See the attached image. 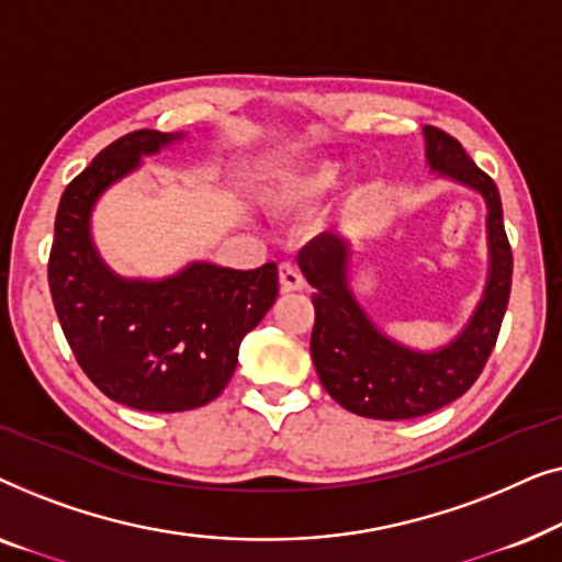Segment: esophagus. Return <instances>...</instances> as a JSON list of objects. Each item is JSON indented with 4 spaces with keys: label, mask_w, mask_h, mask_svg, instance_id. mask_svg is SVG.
<instances>
[{
    "label": "esophagus",
    "mask_w": 562,
    "mask_h": 562,
    "mask_svg": "<svg viewBox=\"0 0 562 562\" xmlns=\"http://www.w3.org/2000/svg\"><path fill=\"white\" fill-rule=\"evenodd\" d=\"M279 281H281V291H302L304 289V276L299 273V268L289 260L279 263Z\"/></svg>",
    "instance_id": "esophagus-1"
}]
</instances>
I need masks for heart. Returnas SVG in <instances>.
Masks as SVG:
<instances>
[{
	"label": "heart",
	"instance_id": "b5f03b06",
	"mask_svg": "<svg viewBox=\"0 0 562 562\" xmlns=\"http://www.w3.org/2000/svg\"><path fill=\"white\" fill-rule=\"evenodd\" d=\"M337 181H340V168L335 164H310L286 176L283 196L291 199V202H314V199L333 191Z\"/></svg>",
	"mask_w": 562,
	"mask_h": 562
}]
</instances>
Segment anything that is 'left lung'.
Returning a JSON list of instances; mask_svg holds the SVG:
<instances>
[{"label": "left lung", "instance_id": "left-lung-1", "mask_svg": "<svg viewBox=\"0 0 562 562\" xmlns=\"http://www.w3.org/2000/svg\"><path fill=\"white\" fill-rule=\"evenodd\" d=\"M425 137L429 168L481 191L488 206L486 291L468 327L448 348L417 352L373 327L348 289V245L337 235L314 237L299 252V268L317 289L312 296V360L322 386L337 404L368 419L425 417L463 396L486 366L509 304L514 258L494 179L445 130L427 125Z\"/></svg>", "mask_w": 562, "mask_h": 562}]
</instances>
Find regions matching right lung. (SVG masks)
Masks as SVG:
<instances>
[{"label": "right lung", "mask_w": 562, "mask_h": 562, "mask_svg": "<svg viewBox=\"0 0 562 562\" xmlns=\"http://www.w3.org/2000/svg\"><path fill=\"white\" fill-rule=\"evenodd\" d=\"M179 137L135 130L106 145L60 196L48 258L53 306L76 363L104 396L140 412H189L217 398L243 337L279 296L276 263H191L164 281H127L99 260L89 237L99 194Z\"/></svg>", "instance_id": "right-lung-1"}]
</instances>
